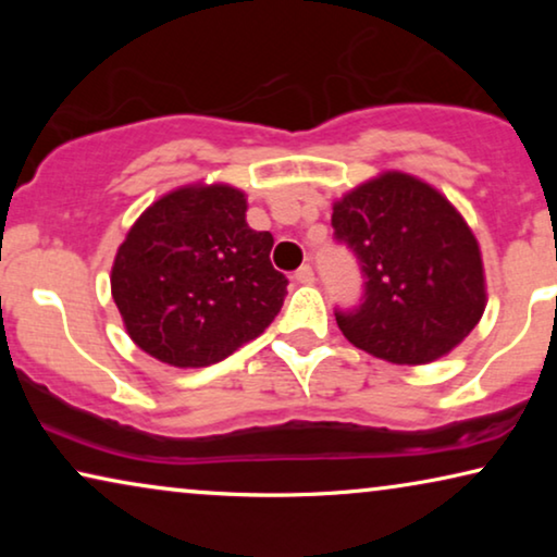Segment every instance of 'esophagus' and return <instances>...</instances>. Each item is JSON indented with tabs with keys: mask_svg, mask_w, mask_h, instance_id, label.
<instances>
[{
	"mask_svg": "<svg viewBox=\"0 0 557 557\" xmlns=\"http://www.w3.org/2000/svg\"><path fill=\"white\" fill-rule=\"evenodd\" d=\"M294 278H296V284H314V271H311V265H301L299 271L294 273Z\"/></svg>",
	"mask_w": 557,
	"mask_h": 557,
	"instance_id": "esophagus-1",
	"label": "esophagus"
}]
</instances>
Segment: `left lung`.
<instances>
[{
    "instance_id": "left-lung-1",
    "label": "left lung",
    "mask_w": 557,
    "mask_h": 557,
    "mask_svg": "<svg viewBox=\"0 0 557 557\" xmlns=\"http://www.w3.org/2000/svg\"><path fill=\"white\" fill-rule=\"evenodd\" d=\"M339 240L364 273V304L337 324L355 347L393 364H429L469 337L486 309L474 231L416 174L385 170L332 205Z\"/></svg>"
}]
</instances>
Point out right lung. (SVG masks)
Wrapping results in <instances>:
<instances>
[{
    "label": "right lung",
    "instance_id": "right-lung-1",
    "mask_svg": "<svg viewBox=\"0 0 557 557\" xmlns=\"http://www.w3.org/2000/svg\"><path fill=\"white\" fill-rule=\"evenodd\" d=\"M248 195L189 182L128 227L111 265V296L136 347L172 368H208L269 330L286 276L273 235L246 223Z\"/></svg>",
    "mask_w": 557,
    "mask_h": 557
}]
</instances>
